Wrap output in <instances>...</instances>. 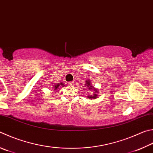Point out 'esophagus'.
Listing matches in <instances>:
<instances>
[{"label": "esophagus", "mask_w": 153, "mask_h": 153, "mask_svg": "<svg viewBox=\"0 0 153 153\" xmlns=\"http://www.w3.org/2000/svg\"><path fill=\"white\" fill-rule=\"evenodd\" d=\"M68 85H71V86L74 85V82H68Z\"/></svg>", "instance_id": "obj_1"}]
</instances>
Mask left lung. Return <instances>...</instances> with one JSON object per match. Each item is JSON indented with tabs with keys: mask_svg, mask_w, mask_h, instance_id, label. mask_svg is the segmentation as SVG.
Returning <instances> with one entry per match:
<instances>
[{
	"mask_svg": "<svg viewBox=\"0 0 153 153\" xmlns=\"http://www.w3.org/2000/svg\"><path fill=\"white\" fill-rule=\"evenodd\" d=\"M84 84V89H88L90 91H92L93 94H89L88 96H87L88 98L90 99V100H93V99H96L98 98V90H97V89L96 88H94V86H93L91 85V82L90 81V79H86L85 80V84Z\"/></svg>",
	"mask_w": 153,
	"mask_h": 153,
	"instance_id": "obj_1",
	"label": "left lung"
}]
</instances>
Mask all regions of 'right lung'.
<instances>
[{
    "mask_svg": "<svg viewBox=\"0 0 153 153\" xmlns=\"http://www.w3.org/2000/svg\"><path fill=\"white\" fill-rule=\"evenodd\" d=\"M64 86L65 85L63 82H61L59 84H55V83H53V90H54V91H59L61 88L64 87Z\"/></svg>",
    "mask_w": 153,
    "mask_h": 153,
    "instance_id": "right-lung-1",
    "label": "right lung"
}]
</instances>
